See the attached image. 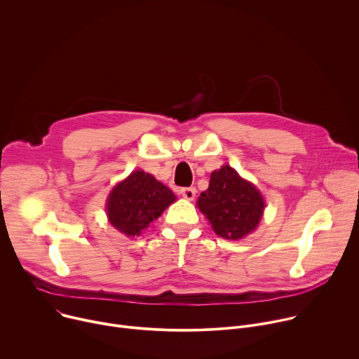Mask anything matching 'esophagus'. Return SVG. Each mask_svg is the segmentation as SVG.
<instances>
[{
  "instance_id": "1",
  "label": "esophagus",
  "mask_w": 359,
  "mask_h": 359,
  "mask_svg": "<svg viewBox=\"0 0 359 359\" xmlns=\"http://www.w3.org/2000/svg\"><path fill=\"white\" fill-rule=\"evenodd\" d=\"M180 194L187 200H193L196 196V189L194 187H183V189H180Z\"/></svg>"
}]
</instances>
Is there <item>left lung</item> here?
Returning <instances> with one entry per match:
<instances>
[{
	"label": "left lung",
	"mask_w": 359,
	"mask_h": 359,
	"mask_svg": "<svg viewBox=\"0 0 359 359\" xmlns=\"http://www.w3.org/2000/svg\"><path fill=\"white\" fill-rule=\"evenodd\" d=\"M197 208L217 236L240 240L257 229L266 201L252 183L244 180L229 165H223L212 172L209 189L200 193Z\"/></svg>",
	"instance_id": "obj_1"
}]
</instances>
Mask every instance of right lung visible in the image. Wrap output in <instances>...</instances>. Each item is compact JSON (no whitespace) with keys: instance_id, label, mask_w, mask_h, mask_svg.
I'll return each instance as SVG.
<instances>
[{"instance_id":"right-lung-1","label":"right lung","mask_w":359,"mask_h":359,"mask_svg":"<svg viewBox=\"0 0 359 359\" xmlns=\"http://www.w3.org/2000/svg\"><path fill=\"white\" fill-rule=\"evenodd\" d=\"M176 200L173 191L143 170L132 172L109 193L107 215L109 223L128 237L147 229Z\"/></svg>"}]
</instances>
